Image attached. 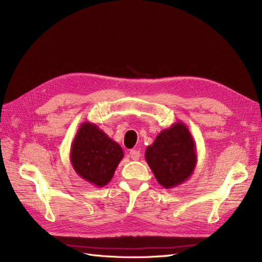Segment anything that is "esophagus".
<instances>
[{
	"label": "esophagus",
	"instance_id": "1",
	"mask_svg": "<svg viewBox=\"0 0 262 262\" xmlns=\"http://www.w3.org/2000/svg\"><path fill=\"white\" fill-rule=\"evenodd\" d=\"M140 156H141L140 150H138V149H131L130 150V157L132 158L133 161H138Z\"/></svg>",
	"mask_w": 262,
	"mask_h": 262
}]
</instances>
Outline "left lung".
Wrapping results in <instances>:
<instances>
[{
  "instance_id": "8db88e82",
  "label": "left lung",
  "mask_w": 262,
  "mask_h": 262,
  "mask_svg": "<svg viewBox=\"0 0 262 262\" xmlns=\"http://www.w3.org/2000/svg\"><path fill=\"white\" fill-rule=\"evenodd\" d=\"M195 142L187 125L178 121L162 130L145 149V160L158 184L165 189L185 182L195 168Z\"/></svg>"
}]
</instances>
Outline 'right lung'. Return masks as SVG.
Listing matches in <instances>:
<instances>
[{
	"instance_id": "right-lung-1",
	"label": "right lung",
	"mask_w": 262,
	"mask_h": 262,
	"mask_svg": "<svg viewBox=\"0 0 262 262\" xmlns=\"http://www.w3.org/2000/svg\"><path fill=\"white\" fill-rule=\"evenodd\" d=\"M123 149L98 126L90 121L78 128L70 150L72 167L91 185L104 187L114 177Z\"/></svg>"
}]
</instances>
